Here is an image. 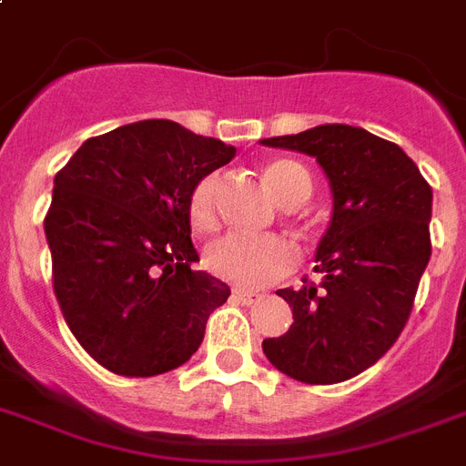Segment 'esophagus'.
I'll return each mask as SVG.
<instances>
[{
	"label": "esophagus",
	"instance_id": "34e87169",
	"mask_svg": "<svg viewBox=\"0 0 466 466\" xmlns=\"http://www.w3.org/2000/svg\"><path fill=\"white\" fill-rule=\"evenodd\" d=\"M233 298L238 299V302H242V305H257L261 299L259 293H248V290H233Z\"/></svg>",
	"mask_w": 466,
	"mask_h": 466
}]
</instances>
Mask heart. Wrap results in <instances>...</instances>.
I'll list each match as a JSON object with an SVG mask.
<instances>
[{"label": "heart", "instance_id": "1", "mask_svg": "<svg viewBox=\"0 0 466 466\" xmlns=\"http://www.w3.org/2000/svg\"><path fill=\"white\" fill-rule=\"evenodd\" d=\"M264 180L280 205H302L311 192V178L307 168L293 159H276L264 168ZM218 176H205L192 187L187 202V217L192 228L209 233L218 226L217 211ZM298 261V249L283 236H252L230 230L226 236L211 240L205 248V267L218 279L228 280L238 288L271 286L293 271Z\"/></svg>", "mask_w": 466, "mask_h": 466}]
</instances>
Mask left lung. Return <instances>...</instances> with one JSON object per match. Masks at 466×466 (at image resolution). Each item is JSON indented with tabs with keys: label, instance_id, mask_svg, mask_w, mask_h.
Listing matches in <instances>:
<instances>
[{
	"label": "left lung",
	"instance_id": "obj_1",
	"mask_svg": "<svg viewBox=\"0 0 466 466\" xmlns=\"http://www.w3.org/2000/svg\"><path fill=\"white\" fill-rule=\"evenodd\" d=\"M261 145L314 157L333 195L314 267L321 280L276 293L295 321L261 350L290 379L340 383L379 362L405 329L431 257V186L395 142L345 123Z\"/></svg>",
	"mask_w": 466,
	"mask_h": 466
}]
</instances>
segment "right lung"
Instances as JSON below:
<instances>
[{
  "mask_svg": "<svg viewBox=\"0 0 466 466\" xmlns=\"http://www.w3.org/2000/svg\"><path fill=\"white\" fill-rule=\"evenodd\" d=\"M236 147L149 118L90 137L54 176L45 236L54 293L87 355L118 376L186 364L230 288L190 240L192 187Z\"/></svg>",
  "mask_w": 466,
  "mask_h": 466,
  "instance_id": "obj_1",
  "label": "right lung"
}]
</instances>
